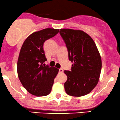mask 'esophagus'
<instances>
[{
  "mask_svg": "<svg viewBox=\"0 0 120 120\" xmlns=\"http://www.w3.org/2000/svg\"><path fill=\"white\" fill-rule=\"evenodd\" d=\"M63 69L60 68V69H59V73H63Z\"/></svg>",
  "mask_w": 120,
  "mask_h": 120,
  "instance_id": "esophagus-1",
  "label": "esophagus"
}]
</instances>
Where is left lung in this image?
I'll list each match as a JSON object with an SVG mask.
<instances>
[{
	"mask_svg": "<svg viewBox=\"0 0 120 120\" xmlns=\"http://www.w3.org/2000/svg\"><path fill=\"white\" fill-rule=\"evenodd\" d=\"M61 35L68 49L71 71L64 70V83L68 95L81 97L92 91L99 81L101 69V57L92 38L82 30L60 29Z\"/></svg>",
	"mask_w": 120,
	"mask_h": 120,
	"instance_id": "1",
	"label": "left lung"
}]
</instances>
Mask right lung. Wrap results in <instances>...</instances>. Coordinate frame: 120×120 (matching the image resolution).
<instances>
[{
	"instance_id": "1",
	"label": "right lung",
	"mask_w": 120,
	"mask_h": 120,
	"mask_svg": "<svg viewBox=\"0 0 120 120\" xmlns=\"http://www.w3.org/2000/svg\"><path fill=\"white\" fill-rule=\"evenodd\" d=\"M60 29L46 28L30 34L21 47L17 61L18 76L23 86L37 97L50 94L59 69L43 65L47 60L43 49L46 40L53 37Z\"/></svg>"
}]
</instances>
